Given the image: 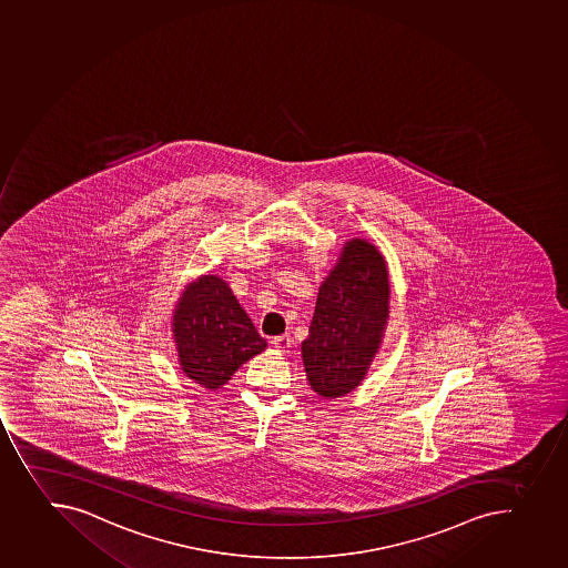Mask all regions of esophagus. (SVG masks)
Here are the masks:
<instances>
[{"instance_id": "esophagus-1", "label": "esophagus", "mask_w": 568, "mask_h": 568, "mask_svg": "<svg viewBox=\"0 0 568 568\" xmlns=\"http://www.w3.org/2000/svg\"><path fill=\"white\" fill-rule=\"evenodd\" d=\"M274 347H276L277 352H288V347L292 346L291 335H280L272 341Z\"/></svg>"}]
</instances>
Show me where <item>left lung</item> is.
<instances>
[{"instance_id": "8db88e82", "label": "left lung", "mask_w": 568, "mask_h": 568, "mask_svg": "<svg viewBox=\"0 0 568 568\" xmlns=\"http://www.w3.org/2000/svg\"><path fill=\"white\" fill-rule=\"evenodd\" d=\"M388 271L366 239L344 244L338 263L320 286L308 336L302 344L308 384L325 399L363 383L388 320Z\"/></svg>"}]
</instances>
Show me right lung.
<instances>
[{"instance_id": "1", "label": "right lung", "mask_w": 568, "mask_h": 568, "mask_svg": "<svg viewBox=\"0 0 568 568\" xmlns=\"http://www.w3.org/2000/svg\"><path fill=\"white\" fill-rule=\"evenodd\" d=\"M180 366L204 388H221L246 361L266 347L248 314L221 277L190 283L174 308Z\"/></svg>"}]
</instances>
